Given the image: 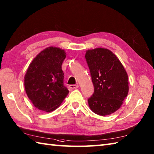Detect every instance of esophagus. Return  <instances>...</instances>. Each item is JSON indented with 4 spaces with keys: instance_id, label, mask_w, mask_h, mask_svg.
I'll use <instances>...</instances> for the list:
<instances>
[{
    "instance_id": "34e87169",
    "label": "esophagus",
    "mask_w": 154,
    "mask_h": 154,
    "mask_svg": "<svg viewBox=\"0 0 154 154\" xmlns=\"http://www.w3.org/2000/svg\"><path fill=\"white\" fill-rule=\"evenodd\" d=\"M69 88L70 90H73V89H76L78 88V85H72L69 86Z\"/></svg>"
}]
</instances>
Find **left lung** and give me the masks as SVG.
Here are the masks:
<instances>
[{
  "label": "left lung",
  "instance_id": "left-lung-1",
  "mask_svg": "<svg viewBox=\"0 0 154 154\" xmlns=\"http://www.w3.org/2000/svg\"><path fill=\"white\" fill-rule=\"evenodd\" d=\"M94 93L88 99L90 109L101 116L111 115L120 108L129 92L128 76L117 56L107 49L86 52Z\"/></svg>",
  "mask_w": 154,
  "mask_h": 154
}]
</instances>
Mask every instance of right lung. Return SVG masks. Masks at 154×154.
I'll return each mask as SVG.
<instances>
[{
    "label": "right lung",
    "instance_id": "obj_1",
    "mask_svg": "<svg viewBox=\"0 0 154 154\" xmlns=\"http://www.w3.org/2000/svg\"><path fill=\"white\" fill-rule=\"evenodd\" d=\"M66 56L64 50L50 47L40 52L29 66L24 80L25 91L40 111L56 109L68 94L62 69Z\"/></svg>",
    "mask_w": 154,
    "mask_h": 154
}]
</instances>
